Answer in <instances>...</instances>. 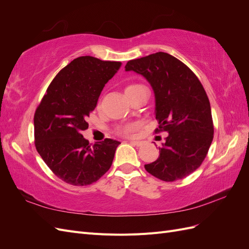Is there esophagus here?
Listing matches in <instances>:
<instances>
[{
	"mask_svg": "<svg viewBox=\"0 0 249 249\" xmlns=\"http://www.w3.org/2000/svg\"><path fill=\"white\" fill-rule=\"evenodd\" d=\"M130 143L133 145H136V146H141L143 144L142 141H137V140H131Z\"/></svg>",
	"mask_w": 249,
	"mask_h": 249,
	"instance_id": "esophagus-1",
	"label": "esophagus"
}]
</instances>
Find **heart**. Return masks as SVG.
Masks as SVG:
<instances>
[{
  "mask_svg": "<svg viewBox=\"0 0 249 249\" xmlns=\"http://www.w3.org/2000/svg\"><path fill=\"white\" fill-rule=\"evenodd\" d=\"M142 85H138V84H135V85H130L125 88V91L126 90H132L135 88H138L141 87ZM137 130V124H125L123 126H119L117 129V134L119 135H123V136H131Z\"/></svg>",
  "mask_w": 249,
  "mask_h": 249,
  "instance_id": "b5f03b06",
  "label": "heart"
}]
</instances>
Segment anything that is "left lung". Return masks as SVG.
<instances>
[{"label": "left lung", "instance_id": "1", "mask_svg": "<svg viewBox=\"0 0 249 249\" xmlns=\"http://www.w3.org/2000/svg\"><path fill=\"white\" fill-rule=\"evenodd\" d=\"M126 71L144 77L155 93L156 133L168 136L158 159L144 167L165 182H175L196 170L213 140L214 126L208 95L194 72L167 53L130 60Z\"/></svg>", "mask_w": 249, "mask_h": 249}]
</instances>
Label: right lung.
Returning <instances> with one entry per match:
<instances>
[{
	"instance_id": "1",
	"label": "right lung",
	"mask_w": 249,
	"mask_h": 249,
	"mask_svg": "<svg viewBox=\"0 0 249 249\" xmlns=\"http://www.w3.org/2000/svg\"><path fill=\"white\" fill-rule=\"evenodd\" d=\"M122 63L91 56L73 59L58 72L34 115L35 146L49 168L65 183L90 185L111 167L119 141L92 146L83 137L105 84Z\"/></svg>"
}]
</instances>
